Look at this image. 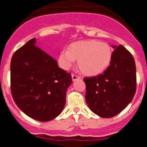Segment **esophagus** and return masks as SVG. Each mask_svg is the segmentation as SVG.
<instances>
[{
	"label": "esophagus",
	"instance_id": "34e87169",
	"mask_svg": "<svg viewBox=\"0 0 147 147\" xmlns=\"http://www.w3.org/2000/svg\"><path fill=\"white\" fill-rule=\"evenodd\" d=\"M71 76H72V80L73 81H76V80H80V76H77V75H75V74H72L71 75Z\"/></svg>",
	"mask_w": 147,
	"mask_h": 147
}]
</instances>
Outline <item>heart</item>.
Instances as JSON below:
<instances>
[{"mask_svg": "<svg viewBox=\"0 0 147 147\" xmlns=\"http://www.w3.org/2000/svg\"><path fill=\"white\" fill-rule=\"evenodd\" d=\"M112 49L108 44L98 40H85L71 44L67 50L59 53L58 62L62 69L69 70L78 59V66L88 76L103 72L112 59Z\"/></svg>", "mask_w": 147, "mask_h": 147, "instance_id": "1", "label": "heart"}]
</instances>
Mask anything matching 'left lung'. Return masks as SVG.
<instances>
[{
	"mask_svg": "<svg viewBox=\"0 0 147 147\" xmlns=\"http://www.w3.org/2000/svg\"><path fill=\"white\" fill-rule=\"evenodd\" d=\"M114 49L110 65L102 74L85 77V100L92 112L112 118L129 105L136 90L135 59L123 45Z\"/></svg>",
	"mask_w": 147,
	"mask_h": 147,
	"instance_id": "obj_1",
	"label": "left lung"
}]
</instances>
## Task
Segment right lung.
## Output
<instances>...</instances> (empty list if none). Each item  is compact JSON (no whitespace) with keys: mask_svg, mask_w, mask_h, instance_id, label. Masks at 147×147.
<instances>
[{"mask_svg":"<svg viewBox=\"0 0 147 147\" xmlns=\"http://www.w3.org/2000/svg\"><path fill=\"white\" fill-rule=\"evenodd\" d=\"M36 41L35 38L28 40L11 57V96L17 106L30 118L49 121L62 113L72 78L36 45Z\"/></svg>","mask_w":147,"mask_h":147,"instance_id":"1","label":"right lung"}]
</instances>
